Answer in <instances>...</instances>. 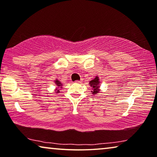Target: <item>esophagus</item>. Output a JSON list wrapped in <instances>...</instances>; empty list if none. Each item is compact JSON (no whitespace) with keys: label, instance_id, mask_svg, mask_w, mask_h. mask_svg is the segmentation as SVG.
Segmentation results:
<instances>
[{"label":"esophagus","instance_id":"34e87169","mask_svg":"<svg viewBox=\"0 0 157 157\" xmlns=\"http://www.w3.org/2000/svg\"><path fill=\"white\" fill-rule=\"evenodd\" d=\"M75 82V83H80V82H81V81H79V80H76Z\"/></svg>","mask_w":157,"mask_h":157}]
</instances>
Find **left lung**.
Returning a JSON list of instances; mask_svg holds the SVG:
<instances>
[{
  "label": "left lung",
  "instance_id": "left-lung-1",
  "mask_svg": "<svg viewBox=\"0 0 157 157\" xmlns=\"http://www.w3.org/2000/svg\"><path fill=\"white\" fill-rule=\"evenodd\" d=\"M90 85L92 87V93L94 94H97V93H99L100 92V90H99V88H100V80H99L98 77H96L94 79H92L90 82Z\"/></svg>",
  "mask_w": 157,
  "mask_h": 157
}]
</instances>
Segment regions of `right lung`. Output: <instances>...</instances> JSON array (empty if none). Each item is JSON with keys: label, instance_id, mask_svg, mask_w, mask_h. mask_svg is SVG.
<instances>
[{"label": "right lung", "instance_id": "add662e5", "mask_svg": "<svg viewBox=\"0 0 157 157\" xmlns=\"http://www.w3.org/2000/svg\"><path fill=\"white\" fill-rule=\"evenodd\" d=\"M55 82H56V85L57 86V87H61V86H62V84H61L60 82L57 80V79H56V80L55 81ZM60 88H61V87H60ZM59 92V90H57V92Z\"/></svg>", "mask_w": 157, "mask_h": 157}]
</instances>
